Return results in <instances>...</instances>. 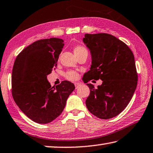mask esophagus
<instances>
[{
    "instance_id": "esophagus-1",
    "label": "esophagus",
    "mask_w": 153,
    "mask_h": 153,
    "mask_svg": "<svg viewBox=\"0 0 153 153\" xmlns=\"http://www.w3.org/2000/svg\"><path fill=\"white\" fill-rule=\"evenodd\" d=\"M74 85H75L76 88H78L79 87H80V86H81V83H80L79 82H74Z\"/></svg>"
}]
</instances>
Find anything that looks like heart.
<instances>
[{"label":"heart","mask_w":153,"mask_h":153,"mask_svg":"<svg viewBox=\"0 0 153 153\" xmlns=\"http://www.w3.org/2000/svg\"><path fill=\"white\" fill-rule=\"evenodd\" d=\"M85 50H86V48L81 47V46H76V47L74 48V54H75V55L77 56L79 54L81 53L82 51H84ZM65 76L68 80H74L78 78V74L74 71H69L66 73Z\"/></svg>","instance_id":"heart-1"}]
</instances>
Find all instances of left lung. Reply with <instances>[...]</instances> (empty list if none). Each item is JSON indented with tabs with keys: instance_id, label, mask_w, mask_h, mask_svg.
I'll return each instance as SVG.
<instances>
[{
	"instance_id": "1",
	"label": "left lung",
	"mask_w": 153,
	"mask_h": 153,
	"mask_svg": "<svg viewBox=\"0 0 153 153\" xmlns=\"http://www.w3.org/2000/svg\"><path fill=\"white\" fill-rule=\"evenodd\" d=\"M82 41L92 60L83 82L103 80L97 89L86 84L90 88L86 107L99 119H111L126 107L136 90L138 76L133 53L125 42L109 34H85Z\"/></svg>"
}]
</instances>
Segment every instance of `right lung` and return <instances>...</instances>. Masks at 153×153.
<instances>
[{
	"instance_id": "add662e5",
	"label": "right lung",
	"mask_w": 153,
	"mask_h": 153,
	"mask_svg": "<svg viewBox=\"0 0 153 153\" xmlns=\"http://www.w3.org/2000/svg\"><path fill=\"white\" fill-rule=\"evenodd\" d=\"M64 41L58 38L39 40L16 56L12 72V94L25 115L39 124L56 119L65 107L75 86L64 80L51 86L47 75L56 69Z\"/></svg>"
}]
</instances>
